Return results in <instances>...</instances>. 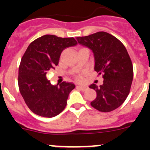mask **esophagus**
<instances>
[{
  "instance_id": "1",
  "label": "esophagus",
  "mask_w": 150,
  "mask_h": 150,
  "mask_svg": "<svg viewBox=\"0 0 150 150\" xmlns=\"http://www.w3.org/2000/svg\"><path fill=\"white\" fill-rule=\"evenodd\" d=\"M77 87H78L80 89H81V90H82V91H86V89L88 88L87 86H81V85H78V86H77Z\"/></svg>"
}]
</instances>
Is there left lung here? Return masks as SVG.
<instances>
[{
  "label": "left lung",
  "mask_w": 150,
  "mask_h": 150,
  "mask_svg": "<svg viewBox=\"0 0 150 150\" xmlns=\"http://www.w3.org/2000/svg\"><path fill=\"white\" fill-rule=\"evenodd\" d=\"M76 39L78 43L91 50L95 71L102 75L104 79L101 86L93 83L89 86L96 92V98L91 105L104 112L115 110L129 94L134 77L132 62L126 48L118 39L106 32Z\"/></svg>",
  "instance_id": "obj_1"
}]
</instances>
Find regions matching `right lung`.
Returning <instances> with one entry per match:
<instances>
[{
  "label": "right lung",
  "instance_id": "add662e5",
  "mask_svg": "<svg viewBox=\"0 0 150 150\" xmlns=\"http://www.w3.org/2000/svg\"><path fill=\"white\" fill-rule=\"evenodd\" d=\"M77 44L74 38L45 35L29 45L19 67L18 84L25 103L35 114L53 117L65 108L69 93L75 86L66 82L53 86L46 73L59 64L63 50Z\"/></svg>",
  "mask_w": 150,
  "mask_h": 150
}]
</instances>
